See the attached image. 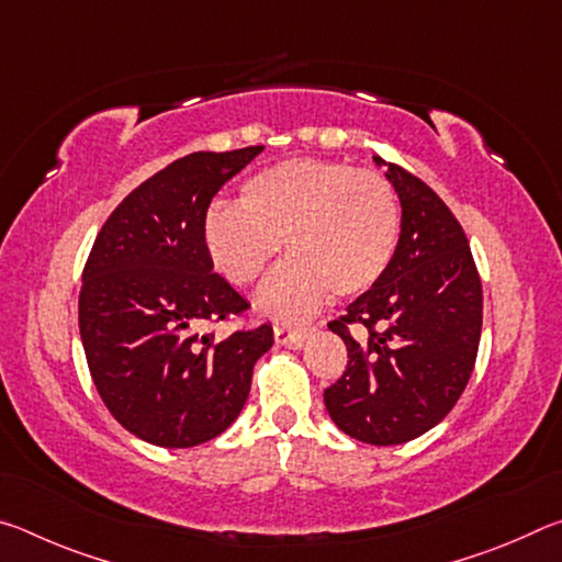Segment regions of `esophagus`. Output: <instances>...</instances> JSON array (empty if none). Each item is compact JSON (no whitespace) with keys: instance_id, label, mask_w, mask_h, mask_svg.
Returning a JSON list of instances; mask_svg holds the SVG:
<instances>
[{"instance_id":"esophagus-1","label":"esophagus","mask_w":562,"mask_h":562,"mask_svg":"<svg viewBox=\"0 0 562 562\" xmlns=\"http://www.w3.org/2000/svg\"><path fill=\"white\" fill-rule=\"evenodd\" d=\"M304 337H307V327H284V325H274V341L282 347H292L297 349L302 347Z\"/></svg>"}]
</instances>
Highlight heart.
Segmentation results:
<instances>
[{
    "instance_id": "1",
    "label": "heart",
    "mask_w": 562,
    "mask_h": 562,
    "mask_svg": "<svg viewBox=\"0 0 562 562\" xmlns=\"http://www.w3.org/2000/svg\"><path fill=\"white\" fill-rule=\"evenodd\" d=\"M402 213L389 180L331 160H284L255 173L240 205L215 203L205 215L207 252L233 284L258 282L288 245L292 260L272 274L260 304L297 319L335 297L374 288L392 265Z\"/></svg>"
}]
</instances>
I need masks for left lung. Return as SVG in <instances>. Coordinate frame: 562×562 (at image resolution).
<instances>
[{
	"mask_svg": "<svg viewBox=\"0 0 562 562\" xmlns=\"http://www.w3.org/2000/svg\"><path fill=\"white\" fill-rule=\"evenodd\" d=\"M374 160L402 203V233L384 278L329 322L349 361L325 406L351 439L394 446L434 429L459 402L479 355L483 292L449 205L402 166ZM349 324L366 327L361 338Z\"/></svg>",
	"mask_w": 562,
	"mask_h": 562,
	"instance_id": "1",
	"label": "left lung"
}]
</instances>
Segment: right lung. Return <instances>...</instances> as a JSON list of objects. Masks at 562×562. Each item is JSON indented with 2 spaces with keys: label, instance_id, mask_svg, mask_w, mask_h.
<instances>
[{
  "label": "right lung",
  "instance_id": "right-lung-1",
  "mask_svg": "<svg viewBox=\"0 0 562 562\" xmlns=\"http://www.w3.org/2000/svg\"><path fill=\"white\" fill-rule=\"evenodd\" d=\"M262 154L198 150L150 176L109 215L79 294L89 372L113 418L138 439L188 449L243 412L272 327L201 331L250 307L213 272L205 215L227 180Z\"/></svg>",
  "mask_w": 562,
  "mask_h": 562
}]
</instances>
